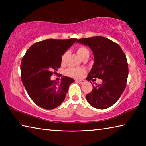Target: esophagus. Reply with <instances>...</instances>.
<instances>
[{"label":"esophagus","mask_w":146,"mask_h":146,"mask_svg":"<svg viewBox=\"0 0 146 146\" xmlns=\"http://www.w3.org/2000/svg\"><path fill=\"white\" fill-rule=\"evenodd\" d=\"M75 81H76V82L80 84H82L85 82V80H76Z\"/></svg>","instance_id":"obj_1"}]
</instances>
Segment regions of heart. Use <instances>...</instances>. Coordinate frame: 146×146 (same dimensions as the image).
Segmentation results:
<instances>
[{"mask_svg":"<svg viewBox=\"0 0 146 146\" xmlns=\"http://www.w3.org/2000/svg\"><path fill=\"white\" fill-rule=\"evenodd\" d=\"M76 53L78 55L79 57L81 59L83 58L84 56L90 55V51L88 49L84 46H80L76 49ZM66 56V53H64V55L62 56V62H64L65 60ZM86 71L84 69L80 68H69L68 69L66 70L65 74L66 75L73 78H80L81 76L84 74Z\"/></svg>","mask_w":146,"mask_h":146,"instance_id":"heart-1","label":"heart"}]
</instances>
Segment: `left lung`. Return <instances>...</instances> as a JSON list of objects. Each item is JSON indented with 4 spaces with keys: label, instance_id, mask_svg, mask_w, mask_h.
I'll use <instances>...</instances> for the list:
<instances>
[{
    "label": "left lung",
    "instance_id": "1",
    "mask_svg": "<svg viewBox=\"0 0 146 146\" xmlns=\"http://www.w3.org/2000/svg\"><path fill=\"white\" fill-rule=\"evenodd\" d=\"M76 42L88 46L93 53L94 64L86 80L90 81L94 78L102 80L100 85L93 86L92 91L86 95V99L91 106L98 110L111 107L126 86L129 71L125 55L118 44L103 36L81 38Z\"/></svg>",
    "mask_w": 146,
    "mask_h": 146
}]
</instances>
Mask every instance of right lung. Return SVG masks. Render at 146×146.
<instances>
[{
  "instance_id": "1",
  "label": "right lung",
  "mask_w": 146,
  "mask_h": 146,
  "mask_svg": "<svg viewBox=\"0 0 146 146\" xmlns=\"http://www.w3.org/2000/svg\"><path fill=\"white\" fill-rule=\"evenodd\" d=\"M77 40L46 39L33 44L22 59L21 79L28 95L36 105L53 110L65 99L75 80L63 76L60 82L51 80L54 71L60 67L62 55Z\"/></svg>"
}]
</instances>
